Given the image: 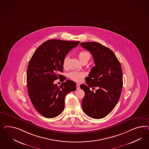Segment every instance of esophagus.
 I'll return each mask as SVG.
<instances>
[{
    "label": "esophagus",
    "instance_id": "1",
    "mask_svg": "<svg viewBox=\"0 0 149 149\" xmlns=\"http://www.w3.org/2000/svg\"><path fill=\"white\" fill-rule=\"evenodd\" d=\"M77 90H79V89H80V85H79V84H77Z\"/></svg>",
    "mask_w": 149,
    "mask_h": 149
}]
</instances>
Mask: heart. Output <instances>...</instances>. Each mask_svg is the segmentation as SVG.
I'll use <instances>...</instances> for the list:
<instances>
[{
    "label": "heart",
    "instance_id": "1",
    "mask_svg": "<svg viewBox=\"0 0 149 149\" xmlns=\"http://www.w3.org/2000/svg\"><path fill=\"white\" fill-rule=\"evenodd\" d=\"M78 57L81 61V63L86 62L87 63L91 58V54L86 51H81L78 53ZM68 56H65L63 59L62 65L63 68H65L67 66V63L68 61ZM68 77L73 81L76 82H81L83 78L86 76L85 72H78V71H72L69 72L68 75Z\"/></svg>",
    "mask_w": 149,
    "mask_h": 149
}]
</instances>
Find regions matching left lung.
I'll use <instances>...</instances> for the list:
<instances>
[{"mask_svg":"<svg viewBox=\"0 0 149 149\" xmlns=\"http://www.w3.org/2000/svg\"><path fill=\"white\" fill-rule=\"evenodd\" d=\"M80 45L90 52L95 64L85 78L87 85L80 86L85 92L82 108L87 116L102 118L113 110L121 94V65L113 51L100 43L87 42ZM95 86L99 87L95 92L89 90L90 87L94 89Z\"/></svg>","mask_w":149,"mask_h":149,"instance_id":"8db88e82","label":"left lung"}]
</instances>
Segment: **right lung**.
I'll return each instance as SVG.
<instances>
[{"label":"right lung","mask_w":149,"mask_h":149,"mask_svg":"<svg viewBox=\"0 0 149 149\" xmlns=\"http://www.w3.org/2000/svg\"><path fill=\"white\" fill-rule=\"evenodd\" d=\"M79 43L58 39L46 41L38 47L29 61L28 93L34 108L45 117L53 118L62 113L66 95L77 89V84L71 80H66L60 86L54 82L63 77L60 72H63V59Z\"/></svg>","instance_id":"1"}]
</instances>
